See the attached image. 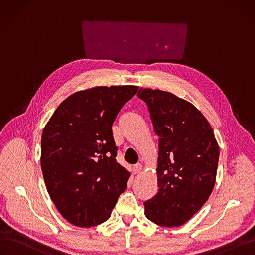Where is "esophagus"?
Returning <instances> with one entry per match:
<instances>
[{
	"label": "esophagus",
	"mask_w": 255,
	"mask_h": 255,
	"mask_svg": "<svg viewBox=\"0 0 255 255\" xmlns=\"http://www.w3.org/2000/svg\"><path fill=\"white\" fill-rule=\"evenodd\" d=\"M140 170H142V165H140V164H136V165L133 166V172L135 174L138 173Z\"/></svg>",
	"instance_id": "34e87169"
}]
</instances>
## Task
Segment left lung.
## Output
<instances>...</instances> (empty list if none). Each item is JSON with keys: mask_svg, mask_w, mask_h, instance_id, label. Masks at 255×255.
Listing matches in <instances>:
<instances>
[{"mask_svg": "<svg viewBox=\"0 0 255 255\" xmlns=\"http://www.w3.org/2000/svg\"><path fill=\"white\" fill-rule=\"evenodd\" d=\"M158 135L157 193L144 203L146 216L165 227L185 224L210 196L220 150L209 123L174 94L140 88Z\"/></svg>", "mask_w": 255, "mask_h": 255, "instance_id": "obj_1", "label": "left lung"}]
</instances>
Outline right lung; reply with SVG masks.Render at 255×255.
<instances>
[{"mask_svg": "<svg viewBox=\"0 0 255 255\" xmlns=\"http://www.w3.org/2000/svg\"><path fill=\"white\" fill-rule=\"evenodd\" d=\"M136 86L94 87L68 97L43 130L41 167L52 202L79 227L107 221L130 173L117 162L111 126Z\"/></svg>", "mask_w": 255, "mask_h": 255, "instance_id": "obj_1", "label": "right lung"}]
</instances>
